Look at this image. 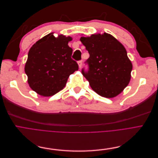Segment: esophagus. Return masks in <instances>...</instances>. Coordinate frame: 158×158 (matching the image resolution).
Segmentation results:
<instances>
[{
	"instance_id": "1",
	"label": "esophagus",
	"mask_w": 158,
	"mask_h": 158,
	"mask_svg": "<svg viewBox=\"0 0 158 158\" xmlns=\"http://www.w3.org/2000/svg\"><path fill=\"white\" fill-rule=\"evenodd\" d=\"M78 66H79V68L80 69L81 67V65H82V62H81V60L78 61Z\"/></svg>"
}]
</instances>
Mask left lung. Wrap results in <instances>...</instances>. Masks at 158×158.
<instances>
[{
    "label": "left lung",
    "instance_id": "obj_1",
    "mask_svg": "<svg viewBox=\"0 0 158 158\" xmlns=\"http://www.w3.org/2000/svg\"><path fill=\"white\" fill-rule=\"evenodd\" d=\"M80 41L90 55L85 62L89 70L82 69L81 73L92 89L107 98L121 93L129 83L132 69L124 46L106 33L81 36Z\"/></svg>",
    "mask_w": 158,
    "mask_h": 158
}]
</instances>
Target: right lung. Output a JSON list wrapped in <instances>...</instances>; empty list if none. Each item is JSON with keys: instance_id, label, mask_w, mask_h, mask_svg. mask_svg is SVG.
Returning a JSON list of instances; mask_svg holds the SVG:
<instances>
[{"instance_id": "add662e5", "label": "right lung", "mask_w": 158, "mask_h": 158, "mask_svg": "<svg viewBox=\"0 0 158 158\" xmlns=\"http://www.w3.org/2000/svg\"><path fill=\"white\" fill-rule=\"evenodd\" d=\"M49 33L30 48L24 70L29 87L42 96L55 94L65 86L70 74L78 69L68 46L71 36Z\"/></svg>"}]
</instances>
